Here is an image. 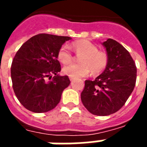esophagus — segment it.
Here are the masks:
<instances>
[{"instance_id":"34e87169","label":"esophagus","mask_w":147,"mask_h":147,"mask_svg":"<svg viewBox=\"0 0 147 147\" xmlns=\"http://www.w3.org/2000/svg\"><path fill=\"white\" fill-rule=\"evenodd\" d=\"M69 79H70V81H73L74 79V78H72V77H69Z\"/></svg>"}]
</instances>
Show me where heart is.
I'll list each match as a JSON object with an SVG mask.
<instances>
[{
    "mask_svg": "<svg viewBox=\"0 0 147 147\" xmlns=\"http://www.w3.org/2000/svg\"><path fill=\"white\" fill-rule=\"evenodd\" d=\"M71 48L77 54L80 63L65 66L63 73L72 78L86 76L90 71L93 75H98L103 71L108 62V55L105 51H99L97 46L88 40H76L71 43ZM57 59L64 65L70 63L72 54L68 47L62 46L57 52Z\"/></svg>",
    "mask_w": 147,
    "mask_h": 147,
    "instance_id": "1",
    "label": "heart"
}]
</instances>
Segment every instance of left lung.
<instances>
[{
  "label": "left lung",
  "mask_w": 147,
  "mask_h": 147,
  "mask_svg": "<svg viewBox=\"0 0 147 147\" xmlns=\"http://www.w3.org/2000/svg\"><path fill=\"white\" fill-rule=\"evenodd\" d=\"M108 62L94 80H86L81 100L91 114L107 116L120 110L134 90L136 67L129 52L121 44L107 39L102 43Z\"/></svg>",
  "instance_id": "8db88e82"
}]
</instances>
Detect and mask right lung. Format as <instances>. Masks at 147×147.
<instances>
[{
    "instance_id": "1",
    "label": "right lung",
    "mask_w": 147,
    "mask_h": 147,
    "mask_svg": "<svg viewBox=\"0 0 147 147\" xmlns=\"http://www.w3.org/2000/svg\"><path fill=\"white\" fill-rule=\"evenodd\" d=\"M71 39L45 33L36 35L16 53L11 68L13 90L19 102L30 111L43 113L54 109L70 84L67 76L58 74L61 65L57 55Z\"/></svg>"
}]
</instances>
